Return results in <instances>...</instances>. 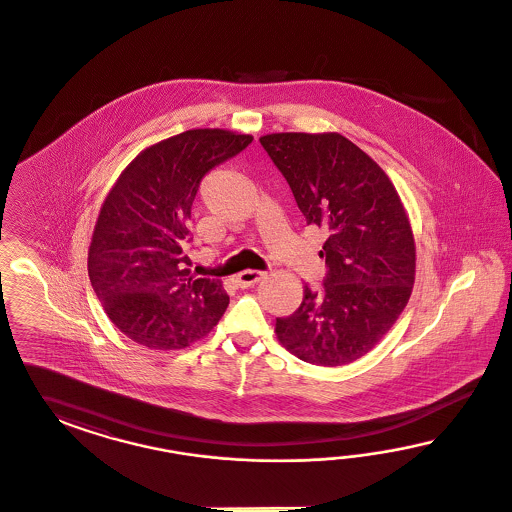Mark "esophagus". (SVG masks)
<instances>
[{
    "instance_id": "esophagus-1",
    "label": "esophagus",
    "mask_w": 512,
    "mask_h": 512,
    "mask_svg": "<svg viewBox=\"0 0 512 512\" xmlns=\"http://www.w3.org/2000/svg\"><path fill=\"white\" fill-rule=\"evenodd\" d=\"M264 276H266V272H261V270H244L242 274H238L236 281L240 287H251V285L259 283Z\"/></svg>"
}]
</instances>
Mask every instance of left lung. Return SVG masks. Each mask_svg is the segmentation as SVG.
<instances>
[{"instance_id":"8db88e82","label":"left lung","mask_w":512,"mask_h":512,"mask_svg":"<svg viewBox=\"0 0 512 512\" xmlns=\"http://www.w3.org/2000/svg\"><path fill=\"white\" fill-rule=\"evenodd\" d=\"M308 225L326 233L321 289L304 285L278 340L317 366H343L370 353L398 321L415 283V240L385 171L340 133L261 137Z\"/></svg>"}]
</instances>
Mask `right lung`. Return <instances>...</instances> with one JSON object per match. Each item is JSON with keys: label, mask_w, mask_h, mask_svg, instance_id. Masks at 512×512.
Returning <instances> with one entry per match:
<instances>
[{"label": "right lung", "mask_w": 512, "mask_h": 512, "mask_svg": "<svg viewBox=\"0 0 512 512\" xmlns=\"http://www.w3.org/2000/svg\"><path fill=\"white\" fill-rule=\"evenodd\" d=\"M253 137L191 129L142 150L101 206L88 276L110 321L155 351L204 338L229 306L219 279L195 278L187 257L191 204L206 172Z\"/></svg>", "instance_id": "1"}]
</instances>
